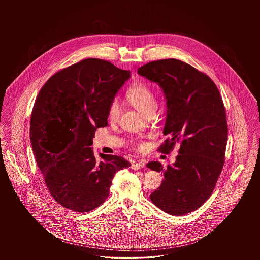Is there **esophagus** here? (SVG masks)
Wrapping results in <instances>:
<instances>
[{
    "mask_svg": "<svg viewBox=\"0 0 260 260\" xmlns=\"http://www.w3.org/2000/svg\"><path fill=\"white\" fill-rule=\"evenodd\" d=\"M144 167H145V162H144V161H137V162L136 161V162H134V164H133L132 169L137 171V170H141V169H143Z\"/></svg>",
    "mask_w": 260,
    "mask_h": 260,
    "instance_id": "esophagus-1",
    "label": "esophagus"
}]
</instances>
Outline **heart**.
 Wrapping results in <instances>:
<instances>
[{
  "label": "heart",
  "instance_id": "1",
  "mask_svg": "<svg viewBox=\"0 0 260 260\" xmlns=\"http://www.w3.org/2000/svg\"><path fill=\"white\" fill-rule=\"evenodd\" d=\"M127 99L142 114L146 115L149 112L155 111L157 108V100L153 90L145 84H136L127 90ZM121 111V101L118 98L112 99L108 107V119L115 122L118 120ZM137 150L145 148V144L140 141L134 142Z\"/></svg>",
  "mask_w": 260,
  "mask_h": 260
}]
</instances>
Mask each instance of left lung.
I'll list each match as a JSON object with an SVG mask.
<instances>
[{"label": "left lung", "mask_w": 260, "mask_h": 260, "mask_svg": "<svg viewBox=\"0 0 260 260\" xmlns=\"http://www.w3.org/2000/svg\"><path fill=\"white\" fill-rule=\"evenodd\" d=\"M137 72L158 83L167 99L162 134L169 137L158 151L169 154L179 144L167 169L159 161L147 164L165 176L150 200L169 214L184 215L210 198L222 171L228 136L222 98L208 75L178 59L149 62Z\"/></svg>", "instance_id": "obj_1"}]
</instances>
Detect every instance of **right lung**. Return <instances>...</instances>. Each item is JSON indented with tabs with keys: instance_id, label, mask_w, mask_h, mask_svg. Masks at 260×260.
<instances>
[{
	"instance_id": "1",
	"label": "right lung",
	"mask_w": 260,
	"mask_h": 260,
	"mask_svg": "<svg viewBox=\"0 0 260 260\" xmlns=\"http://www.w3.org/2000/svg\"><path fill=\"white\" fill-rule=\"evenodd\" d=\"M111 62L87 58L52 75L35 100L30 139L50 195L63 208L87 212L109 196L115 173L131 162L99 154L91 145L95 131L108 124V107L129 78Z\"/></svg>"
}]
</instances>
